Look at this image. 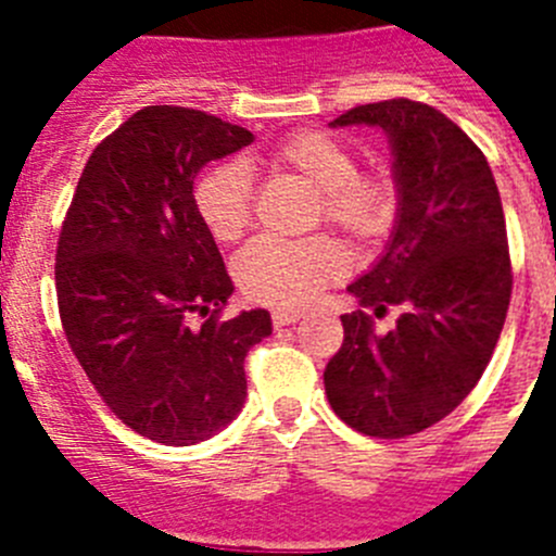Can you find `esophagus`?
Masks as SVG:
<instances>
[{
  "label": "esophagus",
  "instance_id": "obj_1",
  "mask_svg": "<svg viewBox=\"0 0 556 556\" xmlns=\"http://www.w3.org/2000/svg\"><path fill=\"white\" fill-rule=\"evenodd\" d=\"M301 317H303L301 308H275L273 312L275 326H292V323H298Z\"/></svg>",
  "mask_w": 556,
  "mask_h": 556
}]
</instances>
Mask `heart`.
Masks as SVG:
<instances>
[{
	"instance_id": "obj_1",
	"label": "heart",
	"mask_w": 556,
	"mask_h": 556,
	"mask_svg": "<svg viewBox=\"0 0 556 556\" xmlns=\"http://www.w3.org/2000/svg\"><path fill=\"white\" fill-rule=\"evenodd\" d=\"M273 169L292 172L317 189V217L367 239L384 228L395 208V189L378 172H358L345 141L323 130L292 132L267 152ZM194 208L217 242H236L253 219V175L244 161H223L194 184ZM236 278L253 301L306 306L314 294L342 278L345 250L331 236L275 239L258 236L236 255Z\"/></svg>"
}]
</instances>
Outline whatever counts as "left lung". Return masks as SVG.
Masks as SVG:
<instances>
[{
	"label": "left lung",
	"mask_w": 556,
	"mask_h": 556,
	"mask_svg": "<svg viewBox=\"0 0 556 556\" xmlns=\"http://www.w3.org/2000/svg\"><path fill=\"white\" fill-rule=\"evenodd\" d=\"M387 132L397 219L384 255L348 287L356 312L323 381L339 420L397 440L429 429L468 397L488 367L513 294L507 225L484 152L437 108L384 100L345 111L331 127ZM402 312L392 332L371 314Z\"/></svg>",
	"instance_id": "obj_1"
}]
</instances>
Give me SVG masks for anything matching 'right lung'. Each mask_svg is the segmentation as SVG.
<instances>
[{
  "label": "right lung",
  "instance_id": "right-lung-1",
  "mask_svg": "<svg viewBox=\"0 0 556 556\" xmlns=\"http://www.w3.org/2000/svg\"><path fill=\"white\" fill-rule=\"evenodd\" d=\"M250 141L248 127L194 108H141L91 152L63 219L68 348L108 409L155 443L223 431L248 397L244 356L273 333L264 308L219 317L233 281L194 208L198 172Z\"/></svg>",
  "mask_w": 556,
  "mask_h": 556
}]
</instances>
